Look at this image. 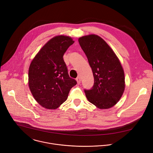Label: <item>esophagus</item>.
<instances>
[{
    "mask_svg": "<svg viewBox=\"0 0 153 153\" xmlns=\"http://www.w3.org/2000/svg\"><path fill=\"white\" fill-rule=\"evenodd\" d=\"M76 80H77V84H80V78L79 77H78L76 78Z\"/></svg>",
    "mask_w": 153,
    "mask_h": 153,
    "instance_id": "esophagus-1",
    "label": "esophagus"
}]
</instances>
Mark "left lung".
<instances>
[{"label":"left lung","mask_w":153,"mask_h":153,"mask_svg":"<svg viewBox=\"0 0 153 153\" xmlns=\"http://www.w3.org/2000/svg\"><path fill=\"white\" fill-rule=\"evenodd\" d=\"M94 77V84L84 90L89 102L100 109L114 106L125 89L124 69L113 50L100 36L90 34L79 39Z\"/></svg>","instance_id":"left-lung-1"}]
</instances>
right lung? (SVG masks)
Returning a JSON list of instances; mask_svg holds the SVG:
<instances>
[{
  "label": "right lung",
  "instance_id": "1",
  "mask_svg": "<svg viewBox=\"0 0 153 153\" xmlns=\"http://www.w3.org/2000/svg\"><path fill=\"white\" fill-rule=\"evenodd\" d=\"M74 42L66 36L51 39L30 63L28 84L33 96L42 107L55 109L66 100L71 88L77 84L69 76L63 55Z\"/></svg>",
  "mask_w": 153,
  "mask_h": 153
}]
</instances>
